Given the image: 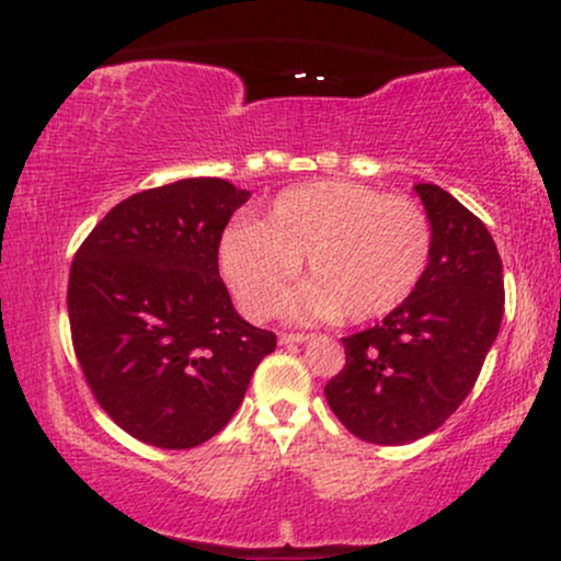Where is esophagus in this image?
I'll list each match as a JSON object with an SVG mask.
<instances>
[{"label":"esophagus","instance_id":"34e87169","mask_svg":"<svg viewBox=\"0 0 561 561\" xmlns=\"http://www.w3.org/2000/svg\"><path fill=\"white\" fill-rule=\"evenodd\" d=\"M306 334H293V332H285V334H279V345H300V343H306Z\"/></svg>","mask_w":561,"mask_h":561}]
</instances>
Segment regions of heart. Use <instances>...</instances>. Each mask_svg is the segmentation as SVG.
<instances>
[{
    "mask_svg": "<svg viewBox=\"0 0 561 561\" xmlns=\"http://www.w3.org/2000/svg\"><path fill=\"white\" fill-rule=\"evenodd\" d=\"M433 255L422 205L353 182L285 190L261 224L224 231L218 266L242 311L268 319L300 274L311 282L289 300L295 321L388 317L414 293Z\"/></svg>",
    "mask_w": 561,
    "mask_h": 561,
    "instance_id": "b5f03b06",
    "label": "heart"
}]
</instances>
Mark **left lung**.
Here are the masks:
<instances>
[{"mask_svg":"<svg viewBox=\"0 0 561 561\" xmlns=\"http://www.w3.org/2000/svg\"><path fill=\"white\" fill-rule=\"evenodd\" d=\"M414 190L433 224L427 272L377 327L343 337L345 366L324 388L334 416L377 446L420 440L459 409L504 317L491 231L440 186Z\"/></svg>","mask_w":561,"mask_h":561,"instance_id":"1","label":"left lung"}]
</instances>
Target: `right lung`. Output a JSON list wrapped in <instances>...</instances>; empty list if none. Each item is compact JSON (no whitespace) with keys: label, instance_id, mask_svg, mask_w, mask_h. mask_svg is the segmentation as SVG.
<instances>
[{"label":"right lung","instance_id":"1","mask_svg":"<svg viewBox=\"0 0 561 561\" xmlns=\"http://www.w3.org/2000/svg\"><path fill=\"white\" fill-rule=\"evenodd\" d=\"M250 192L182 179L126 197L70 266L73 351L96 403L141 443L195 448L227 427L274 332L234 311L218 244Z\"/></svg>","mask_w":561,"mask_h":561}]
</instances>
